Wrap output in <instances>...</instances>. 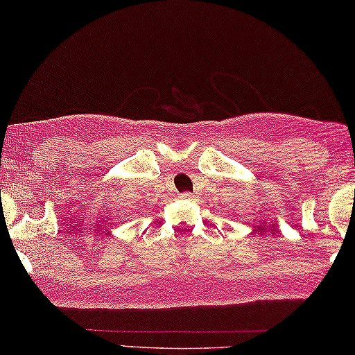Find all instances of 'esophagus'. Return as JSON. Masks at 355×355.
<instances>
[{
    "mask_svg": "<svg viewBox=\"0 0 355 355\" xmlns=\"http://www.w3.org/2000/svg\"><path fill=\"white\" fill-rule=\"evenodd\" d=\"M179 198H181V200H185V201H195V200H196V195L189 193V191H185V193L179 195Z\"/></svg>",
    "mask_w": 355,
    "mask_h": 355,
    "instance_id": "esophagus-1",
    "label": "esophagus"
}]
</instances>
